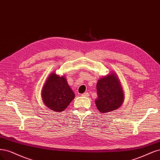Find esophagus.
Listing matches in <instances>:
<instances>
[{
    "instance_id": "1",
    "label": "esophagus",
    "mask_w": 160,
    "mask_h": 160,
    "mask_svg": "<svg viewBox=\"0 0 160 160\" xmlns=\"http://www.w3.org/2000/svg\"><path fill=\"white\" fill-rule=\"evenodd\" d=\"M82 96H84V97H88V96H90V94H89L88 92H85V93L82 94Z\"/></svg>"
}]
</instances>
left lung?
<instances>
[{
  "instance_id": "obj_1",
  "label": "left lung",
  "mask_w": 160,
  "mask_h": 160,
  "mask_svg": "<svg viewBox=\"0 0 160 160\" xmlns=\"http://www.w3.org/2000/svg\"><path fill=\"white\" fill-rule=\"evenodd\" d=\"M96 107L100 112L108 113L118 109L123 102V92L119 78L112 72L99 79L96 84Z\"/></svg>"
}]
</instances>
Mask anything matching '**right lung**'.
<instances>
[{"instance_id":"right-lung-1","label":"right lung","mask_w":160,"mask_h":160,"mask_svg":"<svg viewBox=\"0 0 160 160\" xmlns=\"http://www.w3.org/2000/svg\"><path fill=\"white\" fill-rule=\"evenodd\" d=\"M74 97L64 76L55 72L50 74L42 90V98L46 106L56 112L64 111Z\"/></svg>"}]
</instances>
